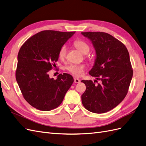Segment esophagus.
I'll return each mask as SVG.
<instances>
[{"label":"esophagus","mask_w":146,"mask_h":146,"mask_svg":"<svg viewBox=\"0 0 146 146\" xmlns=\"http://www.w3.org/2000/svg\"><path fill=\"white\" fill-rule=\"evenodd\" d=\"M74 83H79L80 82V80L79 79H78V78H74Z\"/></svg>","instance_id":"34e87169"}]
</instances>
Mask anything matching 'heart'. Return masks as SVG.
Instances as JSON below:
<instances>
[{
  "mask_svg": "<svg viewBox=\"0 0 146 146\" xmlns=\"http://www.w3.org/2000/svg\"><path fill=\"white\" fill-rule=\"evenodd\" d=\"M74 46L76 47L81 52L84 54H88L91 50V47L89 45L83 40H76L74 42ZM67 54V47L65 45H63L60 48L58 52V58L63 60L66 57ZM85 66L84 65H74L70 64L66 67V69L71 74L74 76H80L83 74Z\"/></svg>",
  "mask_w": 146,
  "mask_h": 146,
  "instance_id": "heart-1",
  "label": "heart"
}]
</instances>
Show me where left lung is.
<instances>
[{
    "label": "left lung",
    "mask_w": 146,
    "mask_h": 146,
    "mask_svg": "<svg viewBox=\"0 0 146 146\" xmlns=\"http://www.w3.org/2000/svg\"><path fill=\"white\" fill-rule=\"evenodd\" d=\"M90 39L96 52L95 64L89 74L100 80H82L86 89L82 104L93 113H106L117 107L128 91L133 71L128 49L121 41L104 32H83Z\"/></svg>",
    "instance_id": "8db88e82"
}]
</instances>
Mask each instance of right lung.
Returning <instances> with one entry per match:
<instances>
[{
	"label": "right lung",
	"mask_w": 146,
	"mask_h": 146,
	"mask_svg": "<svg viewBox=\"0 0 146 146\" xmlns=\"http://www.w3.org/2000/svg\"><path fill=\"white\" fill-rule=\"evenodd\" d=\"M74 33L45 30L21 46L16 80L26 101L36 109L49 111L58 107L73 84L70 74H60L54 80L49 78L48 72L58 61L60 48Z\"/></svg>",
	"instance_id": "add662e5"
}]
</instances>
